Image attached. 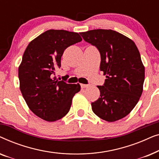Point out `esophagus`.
<instances>
[{
    "label": "esophagus",
    "instance_id": "obj_1",
    "mask_svg": "<svg viewBox=\"0 0 159 159\" xmlns=\"http://www.w3.org/2000/svg\"><path fill=\"white\" fill-rule=\"evenodd\" d=\"M80 86H81V88H88L89 86V84H80Z\"/></svg>",
    "mask_w": 159,
    "mask_h": 159
}]
</instances>
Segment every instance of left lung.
Listing matches in <instances>:
<instances>
[{"mask_svg":"<svg viewBox=\"0 0 159 159\" xmlns=\"http://www.w3.org/2000/svg\"><path fill=\"white\" fill-rule=\"evenodd\" d=\"M80 34L98 50L100 69L106 77L103 85L98 86L101 95L91 103L93 111L109 122L119 120L129 114L142 95L145 68L140 52L133 41L114 30Z\"/></svg>","mask_w":159,"mask_h":159,"instance_id":"8db88e82","label":"left lung"}]
</instances>
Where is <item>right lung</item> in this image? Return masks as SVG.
Instances as JSON below:
<instances>
[{
    "label": "right lung",
    "instance_id": "add662e5",
    "mask_svg": "<svg viewBox=\"0 0 159 159\" xmlns=\"http://www.w3.org/2000/svg\"><path fill=\"white\" fill-rule=\"evenodd\" d=\"M80 41L77 32L50 30L31 41L24 53L19 67L20 90L30 110L45 121L63 118L80 90L79 84L53 78L65 49Z\"/></svg>",
    "mask_w": 159,
    "mask_h": 159
}]
</instances>
